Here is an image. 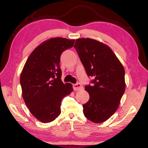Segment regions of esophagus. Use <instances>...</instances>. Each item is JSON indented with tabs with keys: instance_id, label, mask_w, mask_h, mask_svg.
Here are the masks:
<instances>
[{
	"instance_id": "1",
	"label": "esophagus",
	"mask_w": 148,
	"mask_h": 148,
	"mask_svg": "<svg viewBox=\"0 0 148 148\" xmlns=\"http://www.w3.org/2000/svg\"><path fill=\"white\" fill-rule=\"evenodd\" d=\"M73 88L75 91H79L83 89V85L81 83H77L73 85Z\"/></svg>"
}]
</instances>
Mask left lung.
Instances as JSON below:
<instances>
[{
	"label": "left lung",
	"mask_w": 148,
	"mask_h": 148,
	"mask_svg": "<svg viewBox=\"0 0 148 148\" xmlns=\"http://www.w3.org/2000/svg\"><path fill=\"white\" fill-rule=\"evenodd\" d=\"M77 51L91 85L85 86L89 101L83 105V114L94 123H102L117 110L125 90V70L112 49L90 38L76 40Z\"/></svg>",
	"instance_id": "left-lung-1"
}]
</instances>
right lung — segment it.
<instances>
[{
  "label": "right lung",
  "instance_id": "1",
  "mask_svg": "<svg viewBox=\"0 0 148 148\" xmlns=\"http://www.w3.org/2000/svg\"><path fill=\"white\" fill-rule=\"evenodd\" d=\"M74 39H49L29 55L20 76L22 96L30 112L40 122L49 123L60 114L63 98L73 91L62 82L60 56L73 46Z\"/></svg>",
  "mask_w": 148,
  "mask_h": 148
}]
</instances>
